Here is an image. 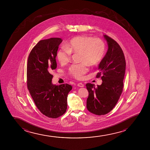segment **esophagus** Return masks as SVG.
<instances>
[{"instance_id": "1", "label": "esophagus", "mask_w": 150, "mask_h": 150, "mask_svg": "<svg viewBox=\"0 0 150 150\" xmlns=\"http://www.w3.org/2000/svg\"><path fill=\"white\" fill-rule=\"evenodd\" d=\"M77 86H79V87H84V84L82 83H79L77 84Z\"/></svg>"}]
</instances>
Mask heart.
Returning a JSON list of instances; mask_svg holds the SVG:
<instances>
[{
	"instance_id": "heart-1",
	"label": "heart",
	"mask_w": 150,
	"mask_h": 150,
	"mask_svg": "<svg viewBox=\"0 0 150 150\" xmlns=\"http://www.w3.org/2000/svg\"><path fill=\"white\" fill-rule=\"evenodd\" d=\"M66 47L58 50V60L62 65H66L70 62L71 54H79V62L81 63L72 65L68 70L69 74L77 79L83 78L88 71L86 65L92 67L98 64L105 52L103 41L86 35L73 38L67 43Z\"/></svg>"
}]
</instances>
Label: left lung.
<instances>
[{
	"mask_svg": "<svg viewBox=\"0 0 150 150\" xmlns=\"http://www.w3.org/2000/svg\"><path fill=\"white\" fill-rule=\"evenodd\" d=\"M108 49L99 64V72L96 77L102 74V83L97 87L88 83L86 87L88 92L86 108L95 115H105L116 105L123 90V80L125 74V58L123 51L116 41L103 35Z\"/></svg>",
	"mask_w": 150,
	"mask_h": 150,
	"instance_id": "left-lung-1",
	"label": "left lung"
}]
</instances>
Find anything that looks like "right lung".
Segmentation results:
<instances>
[{
  "label": "right lung",
  "mask_w": 150,
  "mask_h": 150,
  "mask_svg": "<svg viewBox=\"0 0 150 150\" xmlns=\"http://www.w3.org/2000/svg\"><path fill=\"white\" fill-rule=\"evenodd\" d=\"M60 38L39 41L29 54L27 64V86L39 111L47 117L56 118L66 112L70 84L59 86L52 82V71L57 68L56 57Z\"/></svg>",
  "instance_id": "obj_1"
}]
</instances>
